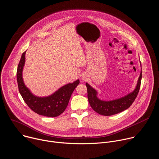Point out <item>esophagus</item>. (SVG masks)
Masks as SVG:
<instances>
[{
	"mask_svg": "<svg viewBox=\"0 0 159 159\" xmlns=\"http://www.w3.org/2000/svg\"><path fill=\"white\" fill-rule=\"evenodd\" d=\"M82 80H86V77H85V76H82Z\"/></svg>",
	"mask_w": 159,
	"mask_h": 159,
	"instance_id": "1",
	"label": "esophagus"
}]
</instances>
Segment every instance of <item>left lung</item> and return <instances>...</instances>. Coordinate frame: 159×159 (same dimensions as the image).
Returning a JSON list of instances; mask_svg holds the SVG:
<instances>
[{
    "mask_svg": "<svg viewBox=\"0 0 159 159\" xmlns=\"http://www.w3.org/2000/svg\"><path fill=\"white\" fill-rule=\"evenodd\" d=\"M141 77L142 73L141 72L136 87L132 93L122 98L108 101V102L99 99L97 97V91L89 84L86 83L85 85L88 89V98L91 107L96 112L105 116L117 114L127 109L133 104L137 97L140 88Z\"/></svg>",
    "mask_w": 159,
    "mask_h": 159,
    "instance_id": "1",
    "label": "left lung"
}]
</instances>
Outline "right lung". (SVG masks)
<instances>
[{
    "mask_svg": "<svg viewBox=\"0 0 159 159\" xmlns=\"http://www.w3.org/2000/svg\"><path fill=\"white\" fill-rule=\"evenodd\" d=\"M25 51L21 56L17 69L18 89L24 102L34 112L46 117L59 116L66 108L72 93L79 84V80L69 83L47 97H38L34 95L24 84L22 72L25 62Z\"/></svg>",
    "mask_w": 159,
    "mask_h": 159,
    "instance_id": "obj_1",
    "label": "right lung"
}]
</instances>
